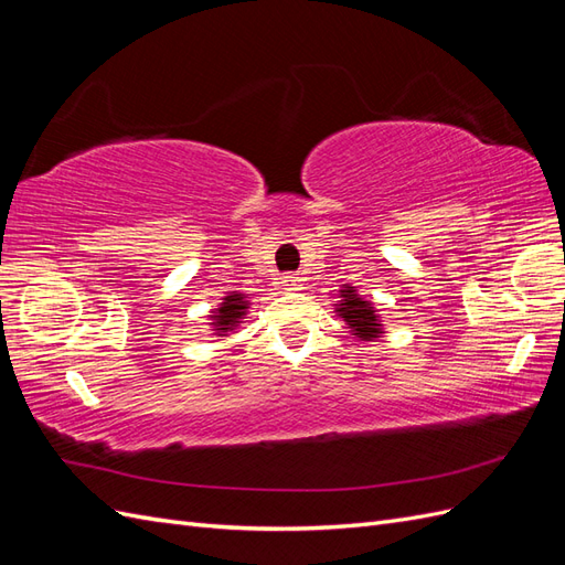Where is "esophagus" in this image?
I'll return each mask as SVG.
<instances>
[{"label": "esophagus", "mask_w": 565, "mask_h": 565, "mask_svg": "<svg viewBox=\"0 0 565 565\" xmlns=\"http://www.w3.org/2000/svg\"><path fill=\"white\" fill-rule=\"evenodd\" d=\"M280 285L282 289H289V292H297V289H301V278L297 273H287V276L280 278Z\"/></svg>", "instance_id": "1"}]
</instances>
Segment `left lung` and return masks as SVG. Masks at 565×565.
Instances as JSON below:
<instances>
[{
	"label": "left lung",
	"mask_w": 565,
	"mask_h": 565,
	"mask_svg": "<svg viewBox=\"0 0 565 565\" xmlns=\"http://www.w3.org/2000/svg\"><path fill=\"white\" fill-rule=\"evenodd\" d=\"M341 297H344V299H341L337 313L351 324V330L361 339L377 337L380 334V320H377V316H374L372 306L358 297L353 287H347L344 292H341Z\"/></svg>",
	"instance_id": "left-lung-1"
}]
</instances>
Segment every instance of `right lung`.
<instances>
[{
	"mask_svg": "<svg viewBox=\"0 0 565 565\" xmlns=\"http://www.w3.org/2000/svg\"><path fill=\"white\" fill-rule=\"evenodd\" d=\"M245 309H247L245 297H241V295H228V297L224 299V303L218 306L216 316H212V318L216 320L214 328H216L218 332L233 330L235 322L245 316Z\"/></svg>",
	"mask_w": 565,
	"mask_h": 565,
	"instance_id": "right-lung-1",
	"label": "right lung"
}]
</instances>
